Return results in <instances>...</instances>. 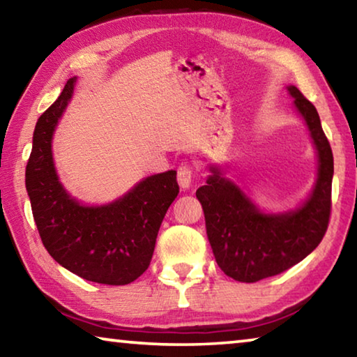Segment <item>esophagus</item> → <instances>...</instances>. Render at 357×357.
Returning <instances> with one entry per match:
<instances>
[{
    "label": "esophagus",
    "mask_w": 357,
    "mask_h": 357,
    "mask_svg": "<svg viewBox=\"0 0 357 357\" xmlns=\"http://www.w3.org/2000/svg\"><path fill=\"white\" fill-rule=\"evenodd\" d=\"M193 179V172L192 167L183 164L178 168V183L181 185V189H189Z\"/></svg>",
    "instance_id": "34e87169"
}]
</instances>
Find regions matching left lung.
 <instances>
[{"label":"left lung","instance_id":"left-lung-1","mask_svg":"<svg viewBox=\"0 0 357 357\" xmlns=\"http://www.w3.org/2000/svg\"><path fill=\"white\" fill-rule=\"evenodd\" d=\"M294 105L309 126L318 151V179L304 206L287 214H264L238 185L213 173L197 190L215 261L228 277L245 283L273 277L317 249L329 225L334 157L315 105L288 86Z\"/></svg>","mask_w":357,"mask_h":357}]
</instances>
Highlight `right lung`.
Wrapping results in <instances>:
<instances>
[{
    "label": "right lung",
    "mask_w": 357,
    "mask_h": 357,
    "mask_svg": "<svg viewBox=\"0 0 357 357\" xmlns=\"http://www.w3.org/2000/svg\"><path fill=\"white\" fill-rule=\"evenodd\" d=\"M74 83L69 78L36 124L25 173L33 217L42 244L66 269L89 282L128 285L151 263L160 223L179 192L176 172L148 176L102 206H83L70 198L53 165L52 137Z\"/></svg>",
    "instance_id": "right-lung-1"
}]
</instances>
